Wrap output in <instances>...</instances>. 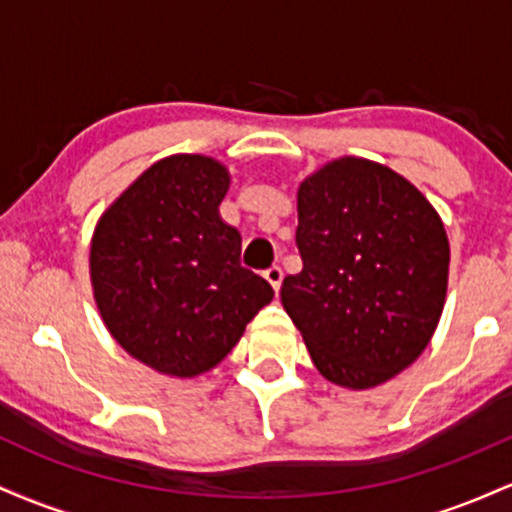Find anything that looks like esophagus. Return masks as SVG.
<instances>
[{"label":"esophagus","mask_w":512,"mask_h":512,"mask_svg":"<svg viewBox=\"0 0 512 512\" xmlns=\"http://www.w3.org/2000/svg\"><path fill=\"white\" fill-rule=\"evenodd\" d=\"M264 279L269 281V284H272V289L274 291H279V286H281V279H284V272H281V267H269V269H264Z\"/></svg>","instance_id":"esophagus-1"}]
</instances>
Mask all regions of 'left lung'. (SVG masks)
<instances>
[{
  "label": "left lung",
  "instance_id": "8db88e82",
  "mask_svg": "<svg viewBox=\"0 0 512 512\" xmlns=\"http://www.w3.org/2000/svg\"><path fill=\"white\" fill-rule=\"evenodd\" d=\"M296 199L303 269L284 279L281 305L322 378L383 385L424 354L443 315V219L404 175L358 156L317 168Z\"/></svg>",
  "mask_w": 512,
  "mask_h": 512
}]
</instances>
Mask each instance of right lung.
<instances>
[{
  "instance_id": "right-lung-1",
  "label": "right lung",
  "mask_w": 512,
  "mask_h": 512,
  "mask_svg": "<svg viewBox=\"0 0 512 512\" xmlns=\"http://www.w3.org/2000/svg\"><path fill=\"white\" fill-rule=\"evenodd\" d=\"M228 185L216 158L166 156L93 228L88 269L103 325L129 356L170 378L219 366L274 298L240 264L238 228L221 219Z\"/></svg>"
}]
</instances>
